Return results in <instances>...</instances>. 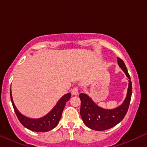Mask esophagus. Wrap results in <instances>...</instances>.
Returning <instances> with one entry per match:
<instances>
[{"label":"esophagus","mask_w":147,"mask_h":147,"mask_svg":"<svg viewBox=\"0 0 147 147\" xmlns=\"http://www.w3.org/2000/svg\"><path fill=\"white\" fill-rule=\"evenodd\" d=\"M79 93V88L78 87H75L72 88V95H78Z\"/></svg>","instance_id":"34e87169"}]
</instances>
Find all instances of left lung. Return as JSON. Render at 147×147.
<instances>
[{
  "instance_id": "left-lung-1",
  "label": "left lung",
  "mask_w": 147,
  "mask_h": 147,
  "mask_svg": "<svg viewBox=\"0 0 147 147\" xmlns=\"http://www.w3.org/2000/svg\"><path fill=\"white\" fill-rule=\"evenodd\" d=\"M117 62L119 66L129 79V82L127 95L122 105L115 109H104L99 107L86 94L81 93L79 95L81 99V117L84 124L92 130L100 131L113 127L124 119L129 109L132 95V84L124 61L117 57Z\"/></svg>"
}]
</instances>
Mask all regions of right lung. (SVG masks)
<instances>
[{
  "instance_id": "add662e5",
  "label": "right lung",
  "mask_w": 147,
  "mask_h": 147,
  "mask_svg": "<svg viewBox=\"0 0 147 147\" xmlns=\"http://www.w3.org/2000/svg\"><path fill=\"white\" fill-rule=\"evenodd\" d=\"M10 97H11V101L15 113L20 122L25 128L35 132H47L56 127L57 124H59L64 107L66 104V102L71 97V94L67 93L63 95L49 113L45 115L44 117L38 118V119H31L22 115L14 105L11 90H10Z\"/></svg>"
}]
</instances>
